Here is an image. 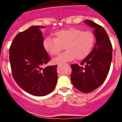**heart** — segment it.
<instances>
[{
    "label": "heart",
    "instance_id": "b5f03b06",
    "mask_svg": "<svg viewBox=\"0 0 122 122\" xmlns=\"http://www.w3.org/2000/svg\"><path fill=\"white\" fill-rule=\"evenodd\" d=\"M55 36V38H45L43 46L52 56L58 55L65 46L67 51L54 60V62L59 64L72 61L76 58L78 60L85 58L90 53L95 40L92 32L76 28L56 32Z\"/></svg>",
    "mask_w": 122,
    "mask_h": 122
}]
</instances>
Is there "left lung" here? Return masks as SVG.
Returning a JSON list of instances; mask_svg holds the SVG:
<instances>
[{
  "instance_id": "8db88e82",
  "label": "left lung",
  "mask_w": 122,
  "mask_h": 122,
  "mask_svg": "<svg viewBox=\"0 0 122 122\" xmlns=\"http://www.w3.org/2000/svg\"><path fill=\"white\" fill-rule=\"evenodd\" d=\"M85 23L94 28L96 44L88 56L81 62L71 65V80L80 92L88 93L100 87L106 79L112 60V45L102 26L86 19Z\"/></svg>"
}]
</instances>
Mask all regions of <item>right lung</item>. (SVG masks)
Masks as SVG:
<instances>
[{
  "label": "right lung",
  "instance_id": "add662e5",
  "mask_svg": "<svg viewBox=\"0 0 122 122\" xmlns=\"http://www.w3.org/2000/svg\"><path fill=\"white\" fill-rule=\"evenodd\" d=\"M42 26H32L17 34L9 48L15 81L27 93L44 96L52 92L58 80L56 66L45 64L50 57L43 46Z\"/></svg>",
  "mask_w": 122,
  "mask_h": 122
}]
</instances>
